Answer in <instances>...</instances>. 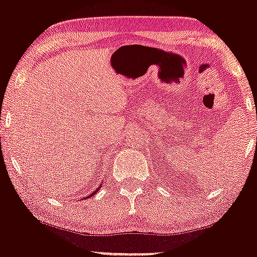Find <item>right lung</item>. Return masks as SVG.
<instances>
[{"mask_svg":"<svg viewBox=\"0 0 257 257\" xmlns=\"http://www.w3.org/2000/svg\"><path fill=\"white\" fill-rule=\"evenodd\" d=\"M96 192H98V188H96V190H95V191H94V192H93V193H91V194H89V196H88V197H85V198H90V197H93V196H94V194H95Z\"/></svg>","mask_w":257,"mask_h":257,"instance_id":"add662e5","label":"right lung"}]
</instances>
